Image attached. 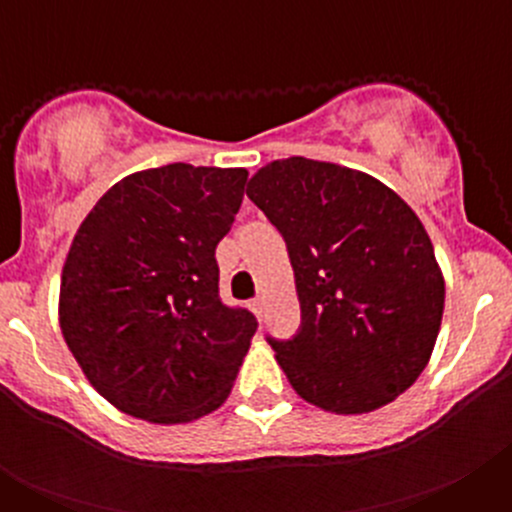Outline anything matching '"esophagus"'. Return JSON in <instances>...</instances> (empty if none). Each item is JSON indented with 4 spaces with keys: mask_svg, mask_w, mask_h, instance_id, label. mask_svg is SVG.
Returning <instances> with one entry per match:
<instances>
[{
    "mask_svg": "<svg viewBox=\"0 0 512 512\" xmlns=\"http://www.w3.org/2000/svg\"><path fill=\"white\" fill-rule=\"evenodd\" d=\"M251 310L256 312V315H261V312H264V300H261V297H256V300L251 302Z\"/></svg>",
    "mask_w": 512,
    "mask_h": 512,
    "instance_id": "esophagus-1",
    "label": "esophagus"
}]
</instances>
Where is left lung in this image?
Here are the masks:
<instances>
[{
  "label": "left lung",
  "instance_id": "8db88e82",
  "mask_svg": "<svg viewBox=\"0 0 512 512\" xmlns=\"http://www.w3.org/2000/svg\"><path fill=\"white\" fill-rule=\"evenodd\" d=\"M246 194L295 269L300 328L266 341L297 395L338 415L402 395L431 359L446 297L408 202L374 176L302 156L259 169Z\"/></svg>",
  "mask_w": 512,
  "mask_h": 512
}]
</instances>
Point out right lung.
<instances>
[{
	"instance_id": "add662e5",
	"label": "right lung",
	"mask_w": 512,
	"mask_h": 512,
	"mask_svg": "<svg viewBox=\"0 0 512 512\" xmlns=\"http://www.w3.org/2000/svg\"><path fill=\"white\" fill-rule=\"evenodd\" d=\"M246 169L169 164L117 182L74 235L61 330L94 390L151 423L225 402L259 328L220 300L215 248L241 210Z\"/></svg>"
}]
</instances>
